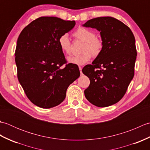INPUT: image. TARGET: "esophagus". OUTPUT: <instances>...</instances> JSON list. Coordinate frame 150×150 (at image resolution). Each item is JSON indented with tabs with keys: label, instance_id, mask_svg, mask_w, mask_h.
<instances>
[{
	"label": "esophagus",
	"instance_id": "1",
	"mask_svg": "<svg viewBox=\"0 0 150 150\" xmlns=\"http://www.w3.org/2000/svg\"><path fill=\"white\" fill-rule=\"evenodd\" d=\"M79 70H80L81 75H82V68H81V67H79Z\"/></svg>",
	"mask_w": 150,
	"mask_h": 150
}]
</instances>
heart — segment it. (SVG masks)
I'll return each instance as SVG.
<instances>
[{"label":"heart","mask_w":150,"mask_h":150,"mask_svg":"<svg viewBox=\"0 0 150 150\" xmlns=\"http://www.w3.org/2000/svg\"><path fill=\"white\" fill-rule=\"evenodd\" d=\"M73 35L76 39L83 41L81 52L82 53L77 56L70 57L68 59L69 63L76 65H84L91 59L92 55L97 57L100 55L103 48V41L100 38L96 37L93 31L85 28H79ZM58 44L62 52L70 55L71 53L72 46L67 34L60 35L58 39Z\"/></svg>","instance_id":"heart-1"}]
</instances>
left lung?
<instances>
[{
    "instance_id": "obj_1",
    "label": "left lung",
    "mask_w": 150,
    "mask_h": 150,
    "mask_svg": "<svg viewBox=\"0 0 150 150\" xmlns=\"http://www.w3.org/2000/svg\"><path fill=\"white\" fill-rule=\"evenodd\" d=\"M83 26L99 31L104 44L92 64L82 69L90 81L85 97L96 106H111L124 97L134 76L137 55L135 37L128 26L111 17L90 19Z\"/></svg>"
}]
</instances>
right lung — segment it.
Wrapping results in <instances>:
<instances>
[{
    "label": "right lung",
    "instance_id": "right-lung-1",
    "mask_svg": "<svg viewBox=\"0 0 150 150\" xmlns=\"http://www.w3.org/2000/svg\"><path fill=\"white\" fill-rule=\"evenodd\" d=\"M75 25L74 21L40 17L19 35L15 53L18 80L29 100L40 108L60 104L80 76L78 66L68 64L58 44L59 37Z\"/></svg>",
    "mask_w": 150,
    "mask_h": 150
}]
</instances>
